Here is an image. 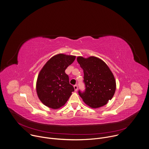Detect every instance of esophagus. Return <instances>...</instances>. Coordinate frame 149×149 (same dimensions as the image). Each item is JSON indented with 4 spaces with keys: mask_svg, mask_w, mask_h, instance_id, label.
Wrapping results in <instances>:
<instances>
[{
    "mask_svg": "<svg viewBox=\"0 0 149 149\" xmlns=\"http://www.w3.org/2000/svg\"><path fill=\"white\" fill-rule=\"evenodd\" d=\"M74 88L75 91H77V90H78V86H77V85H75L74 86Z\"/></svg>",
    "mask_w": 149,
    "mask_h": 149,
    "instance_id": "34e87169",
    "label": "esophagus"
}]
</instances>
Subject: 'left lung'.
Segmentation results:
<instances>
[{"label":"left lung","mask_w":149,"mask_h":149,"mask_svg":"<svg viewBox=\"0 0 149 149\" xmlns=\"http://www.w3.org/2000/svg\"><path fill=\"white\" fill-rule=\"evenodd\" d=\"M77 59L83 70L85 85L84 92L79 90V96L91 108L105 105L116 90V81L111 70L104 61L96 57H78Z\"/></svg>","instance_id":"left-lung-1"}]
</instances>
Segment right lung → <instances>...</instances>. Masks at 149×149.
<instances>
[{"label": "right lung", "instance_id": "1", "mask_svg": "<svg viewBox=\"0 0 149 149\" xmlns=\"http://www.w3.org/2000/svg\"><path fill=\"white\" fill-rule=\"evenodd\" d=\"M75 57L58 54L49 59L40 71L36 91L39 100L46 107L54 109L60 108L65 105L74 91L65 71Z\"/></svg>", "mask_w": 149, "mask_h": 149}]
</instances>
